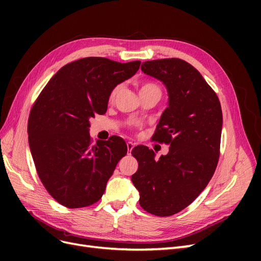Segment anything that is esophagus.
Returning a JSON list of instances; mask_svg holds the SVG:
<instances>
[{
	"mask_svg": "<svg viewBox=\"0 0 261 261\" xmlns=\"http://www.w3.org/2000/svg\"><path fill=\"white\" fill-rule=\"evenodd\" d=\"M134 147H135V144H134L133 141H128V143H127V151H128L129 153H130V151H132Z\"/></svg>",
	"mask_w": 261,
	"mask_h": 261,
	"instance_id": "34e87169",
	"label": "esophagus"
}]
</instances>
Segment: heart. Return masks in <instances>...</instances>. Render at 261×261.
Listing matches in <instances>:
<instances>
[{
  "instance_id": "heart-1",
  "label": "heart",
  "mask_w": 261,
  "mask_h": 261,
  "mask_svg": "<svg viewBox=\"0 0 261 261\" xmlns=\"http://www.w3.org/2000/svg\"><path fill=\"white\" fill-rule=\"evenodd\" d=\"M150 88H158V87H156L154 84H152V83H145V84H143V85L140 86V90H139V92H140V91H143V90L150 89ZM118 89H120V86H116V87H114V88H113V89H112V91H111V93H110V100H113V99L115 98V96H116V93H117Z\"/></svg>"
}]
</instances>
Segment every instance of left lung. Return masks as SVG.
<instances>
[{"instance_id": "8db88e82", "label": "left lung", "mask_w": 261, "mask_h": 261, "mask_svg": "<svg viewBox=\"0 0 261 261\" xmlns=\"http://www.w3.org/2000/svg\"><path fill=\"white\" fill-rule=\"evenodd\" d=\"M141 70L167 87L169 107L162 113L153 141L170 145L154 160L153 150L137 146L132 154L138 170L132 175L139 204L158 217L189 206L216 171L220 155L222 110L217 93L194 66L180 59L147 61Z\"/></svg>"}]
</instances>
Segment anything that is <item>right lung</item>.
Masks as SVG:
<instances>
[{
	"label": "right lung",
	"instance_id": "obj_1",
	"mask_svg": "<svg viewBox=\"0 0 261 261\" xmlns=\"http://www.w3.org/2000/svg\"><path fill=\"white\" fill-rule=\"evenodd\" d=\"M140 61L85 58L68 63L39 94L28 120V140L38 176L67 208L97 202L117 162L127 153L123 138L92 145L89 120L105 114L110 93L135 75Z\"/></svg>",
	"mask_w": 261,
	"mask_h": 261
}]
</instances>
